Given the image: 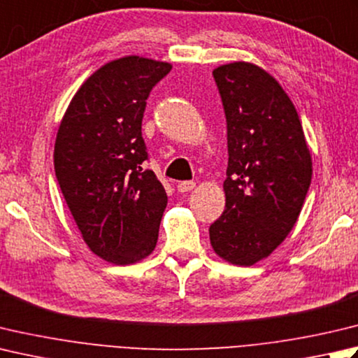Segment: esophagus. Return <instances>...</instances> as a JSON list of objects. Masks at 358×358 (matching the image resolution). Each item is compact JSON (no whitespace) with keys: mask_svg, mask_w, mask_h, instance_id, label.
<instances>
[{"mask_svg":"<svg viewBox=\"0 0 358 358\" xmlns=\"http://www.w3.org/2000/svg\"><path fill=\"white\" fill-rule=\"evenodd\" d=\"M194 187H195L194 181H180L178 186H177L178 192H189V191H192Z\"/></svg>","mask_w":358,"mask_h":358,"instance_id":"obj_1","label":"esophagus"}]
</instances>
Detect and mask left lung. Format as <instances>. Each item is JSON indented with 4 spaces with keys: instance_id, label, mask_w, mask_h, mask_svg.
I'll return each mask as SVG.
<instances>
[{
    "instance_id": "1",
    "label": "left lung",
    "mask_w": 358,
    "mask_h": 358,
    "mask_svg": "<svg viewBox=\"0 0 358 358\" xmlns=\"http://www.w3.org/2000/svg\"><path fill=\"white\" fill-rule=\"evenodd\" d=\"M228 130L225 211L209 227L215 255L250 267L268 257L299 217L312 155L295 105L270 73L250 62L217 66Z\"/></svg>"
}]
</instances>
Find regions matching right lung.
I'll use <instances>...</instances> for the list:
<instances>
[{"label": "right lung", "instance_id": "obj_1", "mask_svg": "<svg viewBox=\"0 0 358 358\" xmlns=\"http://www.w3.org/2000/svg\"><path fill=\"white\" fill-rule=\"evenodd\" d=\"M172 69L167 62L127 55L105 63L82 83L59 125L54 169L83 241L96 256L129 265L158 241L167 195L141 133L150 90Z\"/></svg>", "mask_w": 358, "mask_h": 358}]
</instances>
